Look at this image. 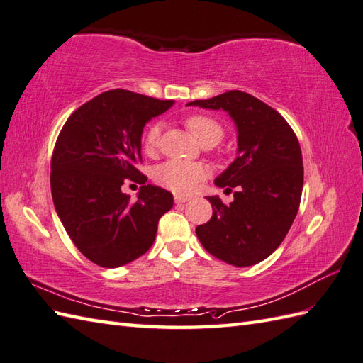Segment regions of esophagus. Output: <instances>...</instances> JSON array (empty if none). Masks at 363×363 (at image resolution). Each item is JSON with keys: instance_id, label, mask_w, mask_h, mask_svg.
<instances>
[{"instance_id": "1", "label": "esophagus", "mask_w": 363, "mask_h": 363, "mask_svg": "<svg viewBox=\"0 0 363 363\" xmlns=\"http://www.w3.org/2000/svg\"><path fill=\"white\" fill-rule=\"evenodd\" d=\"M174 201H176L177 204H181V203H187V201H190V196H184V195H174Z\"/></svg>"}]
</instances>
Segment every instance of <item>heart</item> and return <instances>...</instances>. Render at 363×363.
<instances>
[{
	"instance_id": "heart-1",
	"label": "heart",
	"mask_w": 363,
	"mask_h": 363,
	"mask_svg": "<svg viewBox=\"0 0 363 363\" xmlns=\"http://www.w3.org/2000/svg\"><path fill=\"white\" fill-rule=\"evenodd\" d=\"M186 125L199 145L207 142L213 145L218 143L223 138V134H225L223 126L217 120L201 113L191 115V117L187 118ZM160 123H154V125L148 128L145 135L146 150H157L160 142ZM206 176L207 169L204 165L196 164V162L184 160H168L165 164L157 167L156 172H154V179H156L159 186L172 190L174 194H190Z\"/></svg>"
}]
</instances>
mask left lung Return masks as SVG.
<instances>
[{"label": "left lung", "instance_id": "left-lung-1", "mask_svg": "<svg viewBox=\"0 0 363 363\" xmlns=\"http://www.w3.org/2000/svg\"><path fill=\"white\" fill-rule=\"evenodd\" d=\"M187 106L225 111L237 128V157L215 186L234 191L223 204L207 196L212 218L196 228L207 252L234 267L267 259L287 235L303 194V154L287 121L273 107L240 90H230Z\"/></svg>", "mask_w": 363, "mask_h": 363}]
</instances>
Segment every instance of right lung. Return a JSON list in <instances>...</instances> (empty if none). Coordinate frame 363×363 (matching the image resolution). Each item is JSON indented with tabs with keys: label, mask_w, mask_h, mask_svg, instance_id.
I'll return each mask as SVG.
<instances>
[{
	"label": "right lung",
	"mask_w": 363,
	"mask_h": 363,
	"mask_svg": "<svg viewBox=\"0 0 363 363\" xmlns=\"http://www.w3.org/2000/svg\"><path fill=\"white\" fill-rule=\"evenodd\" d=\"M172 106L115 89L78 107L60 130L51 159L52 203L76 248L99 267L140 257L173 207V195L145 184L148 177L135 168L145 125ZM128 179L143 184L137 202L121 191Z\"/></svg>",
	"instance_id": "obj_1"
}]
</instances>
